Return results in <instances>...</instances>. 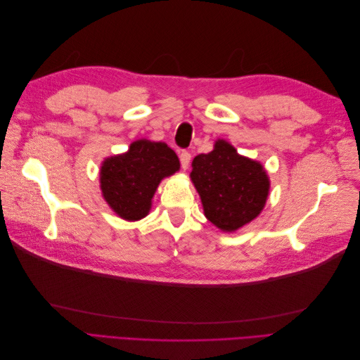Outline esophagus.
<instances>
[{
    "label": "esophagus",
    "instance_id": "1",
    "mask_svg": "<svg viewBox=\"0 0 360 360\" xmlns=\"http://www.w3.org/2000/svg\"><path fill=\"white\" fill-rule=\"evenodd\" d=\"M179 158H180L181 168H183V169H188V167H189V162H191V158H192V156H191V153H189V151H186V150L180 151Z\"/></svg>",
    "mask_w": 360,
    "mask_h": 360
}]
</instances>
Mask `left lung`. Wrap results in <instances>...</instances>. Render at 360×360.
<instances>
[{
    "mask_svg": "<svg viewBox=\"0 0 360 360\" xmlns=\"http://www.w3.org/2000/svg\"><path fill=\"white\" fill-rule=\"evenodd\" d=\"M191 179L204 214L222 231H236L259 214L269 195V179L261 163L237 155L226 141L192 162Z\"/></svg>",
    "mask_w": 360,
    "mask_h": 360,
    "instance_id": "1",
    "label": "left lung"
}]
</instances>
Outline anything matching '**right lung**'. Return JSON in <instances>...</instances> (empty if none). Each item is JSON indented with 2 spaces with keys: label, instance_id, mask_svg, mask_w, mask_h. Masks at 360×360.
Segmentation results:
<instances>
[{
  "label": "right lung",
  "instance_id": "add662e5",
  "mask_svg": "<svg viewBox=\"0 0 360 360\" xmlns=\"http://www.w3.org/2000/svg\"><path fill=\"white\" fill-rule=\"evenodd\" d=\"M180 162L167 144L139 139L124 155L106 159L101 168L103 198L123 219L147 216L163 177L179 171Z\"/></svg>",
  "mask_w": 360,
  "mask_h": 360
}]
</instances>
